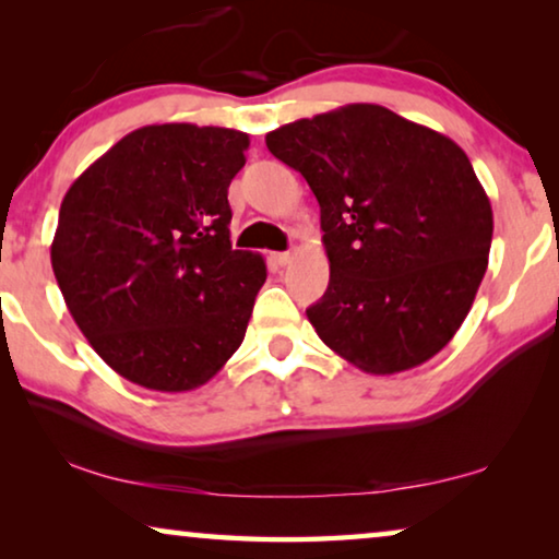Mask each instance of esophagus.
<instances>
[{
	"instance_id": "1",
	"label": "esophagus",
	"mask_w": 559,
	"mask_h": 559,
	"mask_svg": "<svg viewBox=\"0 0 559 559\" xmlns=\"http://www.w3.org/2000/svg\"><path fill=\"white\" fill-rule=\"evenodd\" d=\"M272 262L277 266H287L293 262V251H277V254H272Z\"/></svg>"
}]
</instances>
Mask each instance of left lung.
<instances>
[{
    "instance_id": "1",
    "label": "left lung",
    "mask_w": 559,
    "mask_h": 559,
    "mask_svg": "<svg viewBox=\"0 0 559 559\" xmlns=\"http://www.w3.org/2000/svg\"><path fill=\"white\" fill-rule=\"evenodd\" d=\"M308 180L331 262L308 308L320 341L366 373L415 369L450 343L488 266L493 213L465 152L379 104L266 134Z\"/></svg>"
}]
</instances>
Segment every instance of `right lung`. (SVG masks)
<instances>
[{
	"label": "right lung",
	"mask_w": 559,
	"mask_h": 559,
	"mask_svg": "<svg viewBox=\"0 0 559 559\" xmlns=\"http://www.w3.org/2000/svg\"><path fill=\"white\" fill-rule=\"evenodd\" d=\"M249 134L150 124L60 203L50 262L75 325L119 377L190 392L241 346L266 264L231 249L228 186Z\"/></svg>",
	"instance_id": "1"
}]
</instances>
